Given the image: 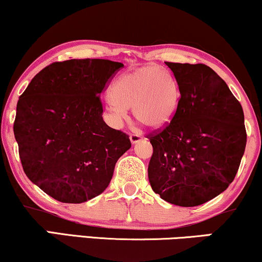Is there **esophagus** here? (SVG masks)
Segmentation results:
<instances>
[{
    "mask_svg": "<svg viewBox=\"0 0 262 262\" xmlns=\"http://www.w3.org/2000/svg\"><path fill=\"white\" fill-rule=\"evenodd\" d=\"M129 139H130L132 144H137V142L141 140V137L139 134H130L129 135Z\"/></svg>",
    "mask_w": 262,
    "mask_h": 262,
    "instance_id": "esophagus-1",
    "label": "esophagus"
}]
</instances>
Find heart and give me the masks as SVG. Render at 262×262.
<instances>
[{
	"label": "heart",
	"instance_id": "obj_1",
	"mask_svg": "<svg viewBox=\"0 0 262 262\" xmlns=\"http://www.w3.org/2000/svg\"><path fill=\"white\" fill-rule=\"evenodd\" d=\"M111 95L107 110L115 124L127 120L132 108L135 120L151 130H161L173 122L181 98L173 76L155 65L125 72L116 81Z\"/></svg>",
	"mask_w": 262,
	"mask_h": 262
}]
</instances>
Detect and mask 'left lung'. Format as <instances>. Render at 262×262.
<instances>
[{"label":"left lung","mask_w":262,"mask_h":262,"mask_svg":"<svg viewBox=\"0 0 262 262\" xmlns=\"http://www.w3.org/2000/svg\"><path fill=\"white\" fill-rule=\"evenodd\" d=\"M165 65L177 79L180 105L169 125L146 135L154 147L148 180L162 200L196 207L236 177L247 144L243 108L209 66Z\"/></svg>","instance_id":"8db88e82"}]
</instances>
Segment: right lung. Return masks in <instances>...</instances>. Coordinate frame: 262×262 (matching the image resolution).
<instances>
[{
  "instance_id": "right-lung-1",
  "label": "right lung",
  "mask_w": 262,
  "mask_h": 262,
  "mask_svg": "<svg viewBox=\"0 0 262 262\" xmlns=\"http://www.w3.org/2000/svg\"><path fill=\"white\" fill-rule=\"evenodd\" d=\"M123 66L71 59L46 66L19 97L13 130L26 177L62 203H83L110 184L132 146L102 120L101 92Z\"/></svg>"
}]
</instances>
